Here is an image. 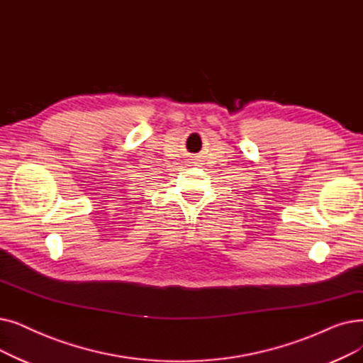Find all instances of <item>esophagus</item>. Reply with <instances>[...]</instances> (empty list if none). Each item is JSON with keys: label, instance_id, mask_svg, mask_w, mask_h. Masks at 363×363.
Wrapping results in <instances>:
<instances>
[{"label": "esophagus", "instance_id": "obj_1", "mask_svg": "<svg viewBox=\"0 0 363 363\" xmlns=\"http://www.w3.org/2000/svg\"><path fill=\"white\" fill-rule=\"evenodd\" d=\"M200 160H199V157H190V159H188V162H186V166H199L200 163H199Z\"/></svg>", "mask_w": 363, "mask_h": 363}]
</instances>
